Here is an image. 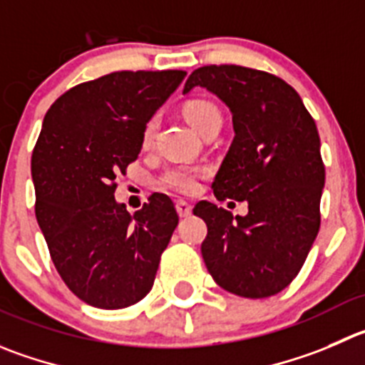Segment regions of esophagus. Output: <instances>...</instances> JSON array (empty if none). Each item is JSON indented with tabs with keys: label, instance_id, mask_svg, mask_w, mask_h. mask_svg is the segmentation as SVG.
Instances as JSON below:
<instances>
[{
	"label": "esophagus",
	"instance_id": "obj_1",
	"mask_svg": "<svg viewBox=\"0 0 365 365\" xmlns=\"http://www.w3.org/2000/svg\"><path fill=\"white\" fill-rule=\"evenodd\" d=\"M175 210L177 213H179V217H190V215H192V204L186 202V200H177Z\"/></svg>",
	"mask_w": 365,
	"mask_h": 365
}]
</instances>
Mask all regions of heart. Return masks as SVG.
Segmentation results:
<instances>
[{
  "label": "heart",
  "mask_w": 365,
  "mask_h": 365,
  "mask_svg": "<svg viewBox=\"0 0 365 365\" xmlns=\"http://www.w3.org/2000/svg\"><path fill=\"white\" fill-rule=\"evenodd\" d=\"M185 116L197 130H202L204 127H207L210 123H215L222 121V114L218 110V107L215 106L213 102H207V100H192L185 106ZM155 128H158V120L155 118H150L147 121L143 128V136H141V141L143 145L152 143L155 136ZM204 173V170L200 166H188V165H177L172 166V168L166 170L161 175L159 182H161L163 188L172 190V192L177 193H193L199 186V179Z\"/></svg>",
  "instance_id": "1"
}]
</instances>
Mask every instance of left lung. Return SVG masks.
Returning <instances> with one entry per match:
<instances>
[{
    "mask_svg": "<svg viewBox=\"0 0 365 365\" xmlns=\"http://www.w3.org/2000/svg\"><path fill=\"white\" fill-rule=\"evenodd\" d=\"M195 86L217 95L232 114L235 140L213 180L218 200H247L249 213L200 200L193 213L207 225L200 245L218 287L262 299L292 283L321 225L324 165L314 118L279 76L244 66L195 69Z\"/></svg>",
    "mask_w": 365,
    "mask_h": 365,
    "instance_id": "1",
    "label": "left lung"
}]
</instances>
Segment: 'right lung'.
I'll return each mask as SVG.
<instances>
[{"mask_svg":"<svg viewBox=\"0 0 365 365\" xmlns=\"http://www.w3.org/2000/svg\"><path fill=\"white\" fill-rule=\"evenodd\" d=\"M185 76L109 73L66 91L44 116L32 154L36 217L62 281L91 307L120 310L143 299L179 224L163 193L128 213L114 180L136 161L145 125Z\"/></svg>","mask_w":365,"mask_h":365,"instance_id":"right-lung-1","label":"right lung"}]
</instances>
